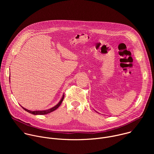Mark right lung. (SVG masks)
<instances>
[{
    "label": "right lung",
    "mask_w": 154,
    "mask_h": 154,
    "mask_svg": "<svg viewBox=\"0 0 154 154\" xmlns=\"http://www.w3.org/2000/svg\"><path fill=\"white\" fill-rule=\"evenodd\" d=\"M64 95L63 94V96H62V97H61V100H60V102H59L55 106H53L52 108H49V109H46V110L30 111V110H29V109H26V108L23 107L22 106H21L23 107V108L25 109L26 111H27V112H29V113H31V114H33V115H46V114H48V113H51V112H54V110H55L56 109H57V108L60 106V105H61V103L62 102H63V99H64Z\"/></svg>",
    "instance_id": "right-lung-1"
}]
</instances>
